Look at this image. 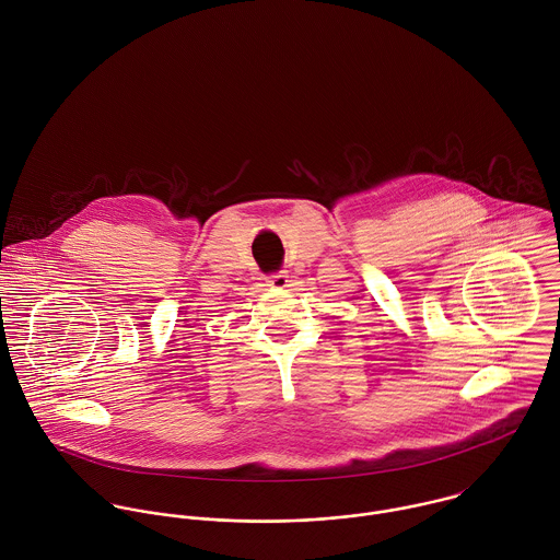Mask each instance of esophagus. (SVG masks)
Listing matches in <instances>:
<instances>
[{"label":"esophagus","instance_id":"1","mask_svg":"<svg viewBox=\"0 0 560 560\" xmlns=\"http://www.w3.org/2000/svg\"><path fill=\"white\" fill-rule=\"evenodd\" d=\"M267 284L273 287V289H287V287H289V276H287V271L271 273V276L267 278Z\"/></svg>","mask_w":560,"mask_h":560}]
</instances>
